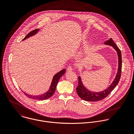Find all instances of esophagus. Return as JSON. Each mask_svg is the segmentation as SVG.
<instances>
[{
    "instance_id": "obj_1",
    "label": "esophagus",
    "mask_w": 134,
    "mask_h": 134,
    "mask_svg": "<svg viewBox=\"0 0 134 134\" xmlns=\"http://www.w3.org/2000/svg\"><path fill=\"white\" fill-rule=\"evenodd\" d=\"M73 67L72 66H68V68H67V70L68 71H72L73 70Z\"/></svg>"
}]
</instances>
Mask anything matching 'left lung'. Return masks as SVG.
Wrapping results in <instances>:
<instances>
[{
	"mask_svg": "<svg viewBox=\"0 0 134 134\" xmlns=\"http://www.w3.org/2000/svg\"><path fill=\"white\" fill-rule=\"evenodd\" d=\"M104 44L112 46L118 52L119 57V68L116 76L113 83L107 89H105L104 90L99 92H91L86 89L83 85L81 77H79V85L76 87V91L79 97L84 100L90 102H96L103 100L106 98L110 94V93H111V92L114 89L120 81L122 71V55L121 50L118 48V47L115 45L112 38L107 41Z\"/></svg>",
	"mask_w": 134,
	"mask_h": 134,
	"instance_id": "1",
	"label": "left lung"
}]
</instances>
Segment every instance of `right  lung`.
<instances>
[{"instance_id": "add662e5", "label": "right lung", "mask_w": 134, "mask_h": 134, "mask_svg": "<svg viewBox=\"0 0 134 134\" xmlns=\"http://www.w3.org/2000/svg\"><path fill=\"white\" fill-rule=\"evenodd\" d=\"M38 30H39L38 29H35L34 30L32 31L25 37V38H24L23 39V40H24L27 38L28 37H29L30 36L34 35L35 34H36L38 31ZM65 69H63V70H61V71H60L59 72H58V73H57L53 77V80H52V83H51V85L50 89L46 93H45L42 95L32 96V95L26 94L24 92H23L24 93V94L27 97L32 98V99H36V100H46V99L51 97L53 95V94L54 93L57 85V84L58 83V81H59V79L65 73Z\"/></svg>"}]
</instances>
